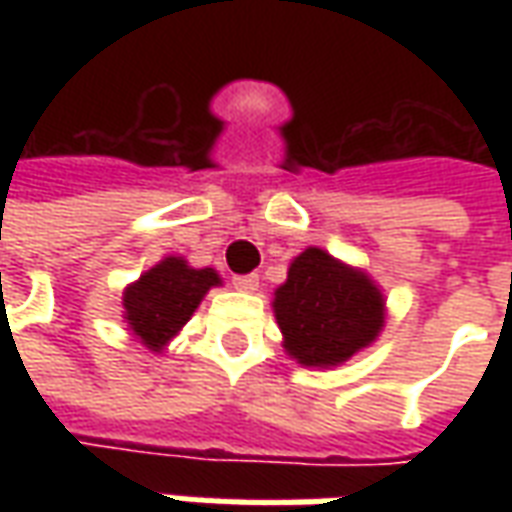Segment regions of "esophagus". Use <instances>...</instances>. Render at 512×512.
<instances>
[{
	"mask_svg": "<svg viewBox=\"0 0 512 512\" xmlns=\"http://www.w3.org/2000/svg\"><path fill=\"white\" fill-rule=\"evenodd\" d=\"M257 285H260V279H257V274H241V277H233V288L235 290H244V293H252V290H257Z\"/></svg>",
	"mask_w": 512,
	"mask_h": 512,
	"instance_id": "obj_1",
	"label": "esophagus"
}]
</instances>
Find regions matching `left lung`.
Returning a JSON list of instances; mask_svg holds the SVG:
<instances>
[{
  "mask_svg": "<svg viewBox=\"0 0 512 512\" xmlns=\"http://www.w3.org/2000/svg\"><path fill=\"white\" fill-rule=\"evenodd\" d=\"M285 351L304 367H337L376 343L384 329V293L359 268L318 246L304 249L274 290Z\"/></svg>",
  "mask_w": 512,
  "mask_h": 512,
  "instance_id": "1",
  "label": "left lung"
}]
</instances>
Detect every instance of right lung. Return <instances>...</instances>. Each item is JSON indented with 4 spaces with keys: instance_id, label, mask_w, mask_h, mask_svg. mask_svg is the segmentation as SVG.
Segmentation results:
<instances>
[{
    "instance_id": "add662e5",
    "label": "right lung",
    "mask_w": 512,
    "mask_h": 512,
    "mask_svg": "<svg viewBox=\"0 0 512 512\" xmlns=\"http://www.w3.org/2000/svg\"><path fill=\"white\" fill-rule=\"evenodd\" d=\"M216 285H222V279L213 268H191L183 257H164L128 285L123 318L139 343L161 354Z\"/></svg>"
}]
</instances>
